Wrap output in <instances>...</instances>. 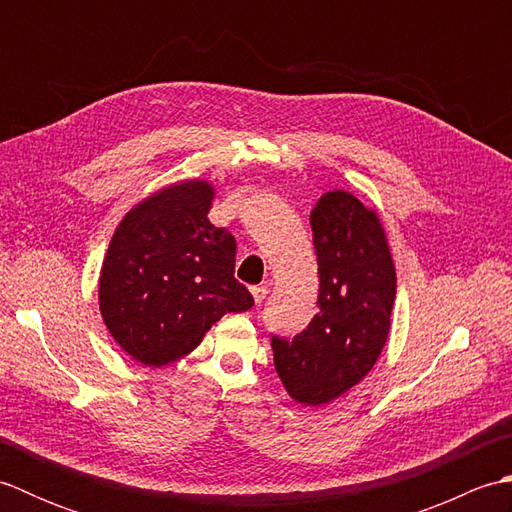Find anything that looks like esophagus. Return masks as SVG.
Masks as SVG:
<instances>
[{
  "instance_id": "esophagus-1",
  "label": "esophagus",
  "mask_w": 512,
  "mask_h": 512,
  "mask_svg": "<svg viewBox=\"0 0 512 512\" xmlns=\"http://www.w3.org/2000/svg\"><path fill=\"white\" fill-rule=\"evenodd\" d=\"M250 292H253L255 303H262L268 295V286H255V288H250Z\"/></svg>"
}]
</instances>
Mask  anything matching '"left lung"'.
I'll return each instance as SVG.
<instances>
[{
  "label": "left lung",
  "instance_id": "1",
  "mask_svg": "<svg viewBox=\"0 0 512 512\" xmlns=\"http://www.w3.org/2000/svg\"><path fill=\"white\" fill-rule=\"evenodd\" d=\"M319 312L292 341L273 336L288 396L323 407L369 374L387 343L396 268L383 222L350 191H328L310 213Z\"/></svg>",
  "mask_w": 512,
  "mask_h": 512
}]
</instances>
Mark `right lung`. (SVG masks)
Instances as JSON below:
<instances>
[{
  "mask_svg": "<svg viewBox=\"0 0 512 512\" xmlns=\"http://www.w3.org/2000/svg\"><path fill=\"white\" fill-rule=\"evenodd\" d=\"M215 187L167 184L118 222L99 275V308L112 339L145 367L191 354L226 312L253 297L235 279V237L209 222Z\"/></svg>",
  "mask_w": 512,
  "mask_h": 512,
  "instance_id": "obj_1",
  "label": "right lung"
}]
</instances>
